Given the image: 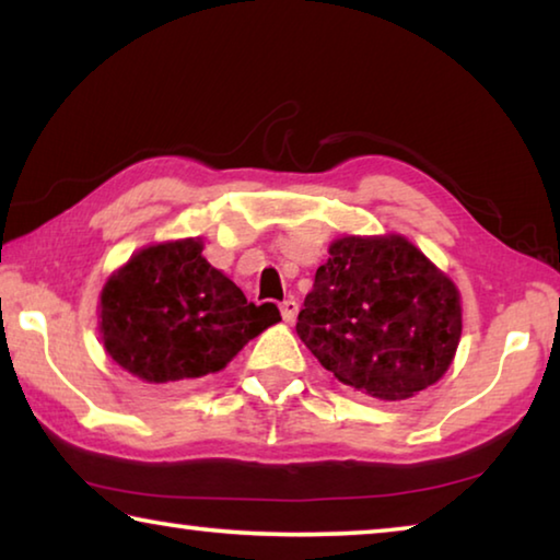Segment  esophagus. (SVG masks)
<instances>
[{"label":"esophagus","mask_w":560,"mask_h":560,"mask_svg":"<svg viewBox=\"0 0 560 560\" xmlns=\"http://www.w3.org/2000/svg\"><path fill=\"white\" fill-rule=\"evenodd\" d=\"M296 314H299V303L296 301H293V299L281 301V316H283V320H287V324H293V320H296Z\"/></svg>","instance_id":"obj_1"}]
</instances>
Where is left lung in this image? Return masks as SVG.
I'll use <instances>...</instances> for the list:
<instances>
[{"label": "left lung", "instance_id": "obj_1", "mask_svg": "<svg viewBox=\"0 0 560 560\" xmlns=\"http://www.w3.org/2000/svg\"><path fill=\"white\" fill-rule=\"evenodd\" d=\"M328 254L296 324L318 363L377 400L438 383L462 336L454 281L400 234L343 236Z\"/></svg>", "mask_w": 560, "mask_h": 560}]
</instances>
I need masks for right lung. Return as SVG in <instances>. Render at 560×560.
Listing matches in <instances>:
<instances>
[{
  "mask_svg": "<svg viewBox=\"0 0 560 560\" xmlns=\"http://www.w3.org/2000/svg\"><path fill=\"white\" fill-rule=\"evenodd\" d=\"M281 320L273 303L242 289L202 257L200 240L145 246L101 291V338L108 355L145 383L217 373Z\"/></svg>",
  "mask_w": 560,
  "mask_h": 560,
  "instance_id": "right-lung-1",
  "label": "right lung"
}]
</instances>
